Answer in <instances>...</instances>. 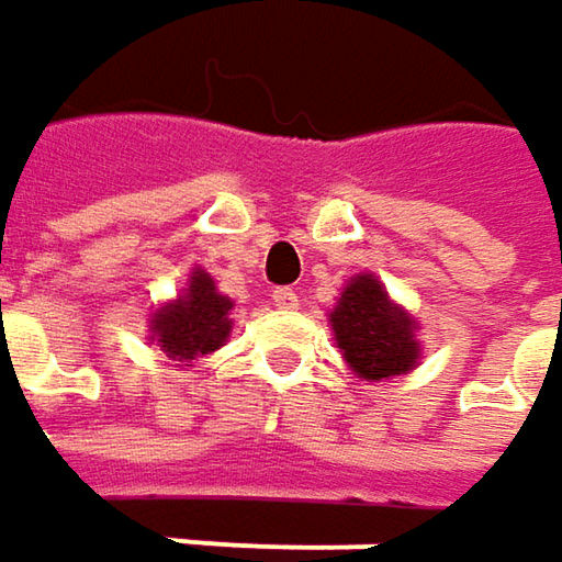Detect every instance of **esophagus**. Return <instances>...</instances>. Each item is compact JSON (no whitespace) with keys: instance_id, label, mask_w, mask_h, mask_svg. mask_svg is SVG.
Listing matches in <instances>:
<instances>
[{"instance_id":"esophagus-1","label":"esophagus","mask_w":562,"mask_h":562,"mask_svg":"<svg viewBox=\"0 0 562 562\" xmlns=\"http://www.w3.org/2000/svg\"><path fill=\"white\" fill-rule=\"evenodd\" d=\"M273 305L282 311H295L299 307V292L295 289H273Z\"/></svg>"}]
</instances>
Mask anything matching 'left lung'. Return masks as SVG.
I'll list each match as a JSON object with an SVG mask.
<instances>
[{"mask_svg":"<svg viewBox=\"0 0 562 562\" xmlns=\"http://www.w3.org/2000/svg\"><path fill=\"white\" fill-rule=\"evenodd\" d=\"M329 327L349 368L371 383L408 374L422 358L415 317L386 295L374 273L346 282L329 311Z\"/></svg>","mask_w":562,"mask_h":562,"instance_id":"8db88e82","label":"left lung"}]
</instances>
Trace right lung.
Instances as JSON below:
<instances>
[{
  "instance_id": "1",
  "label": "right lung",
  "mask_w": 562,
  "mask_h": 562,
  "mask_svg": "<svg viewBox=\"0 0 562 562\" xmlns=\"http://www.w3.org/2000/svg\"><path fill=\"white\" fill-rule=\"evenodd\" d=\"M233 302L220 295L216 282L204 270H194L176 302H166L150 317V339L172 361H194L216 352L229 339Z\"/></svg>"
}]
</instances>
